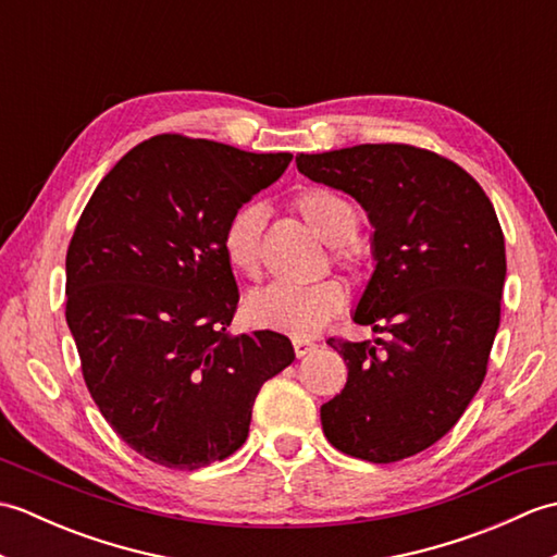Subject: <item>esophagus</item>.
Here are the masks:
<instances>
[{
  "instance_id": "esophagus-1",
  "label": "esophagus",
  "mask_w": 557,
  "mask_h": 557,
  "mask_svg": "<svg viewBox=\"0 0 557 557\" xmlns=\"http://www.w3.org/2000/svg\"><path fill=\"white\" fill-rule=\"evenodd\" d=\"M313 349H315L313 342H309V339H294V354H297L299 359L306 357V354H311Z\"/></svg>"
}]
</instances>
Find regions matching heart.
I'll return each instance as SVG.
<instances>
[{"mask_svg": "<svg viewBox=\"0 0 557 557\" xmlns=\"http://www.w3.org/2000/svg\"><path fill=\"white\" fill-rule=\"evenodd\" d=\"M297 210L306 224L330 246L339 248V258L354 256V242L359 230V212L345 196L330 188H309L297 196ZM265 227V208L246 203L232 215L222 236V253L232 270L246 277L260 275V234ZM347 304V292L337 280H323L315 285H270L246 299L248 321L258 327L282 330L292 337H311L327 325Z\"/></svg>", "mask_w": 557, "mask_h": 557, "instance_id": "b5f03b06", "label": "heart"}]
</instances>
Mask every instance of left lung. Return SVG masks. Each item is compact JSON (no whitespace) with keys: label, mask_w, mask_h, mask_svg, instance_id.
Here are the masks:
<instances>
[{"label":"left lung","mask_w":557,"mask_h":557,"mask_svg":"<svg viewBox=\"0 0 557 557\" xmlns=\"http://www.w3.org/2000/svg\"><path fill=\"white\" fill-rule=\"evenodd\" d=\"M297 170L369 215L373 272L351 318L389 335L327 342L349 373L321 407L323 433L375 465L417 455L453 429L486 375L507 272L498 215L459 164L413 146L301 152Z\"/></svg>","instance_id":"1"}]
</instances>
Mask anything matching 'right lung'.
I'll return each mask as SVG.
<instances>
[{
	"instance_id": "obj_1",
	"label": "right lung",
	"mask_w": 557,
	"mask_h": 557,
	"mask_svg": "<svg viewBox=\"0 0 557 557\" xmlns=\"http://www.w3.org/2000/svg\"><path fill=\"white\" fill-rule=\"evenodd\" d=\"M289 152L156 136L92 191L66 251V323L90 397L122 441L194 471L248 435L258 389L294 361L272 333L234 335L239 289L222 236Z\"/></svg>"
}]
</instances>
